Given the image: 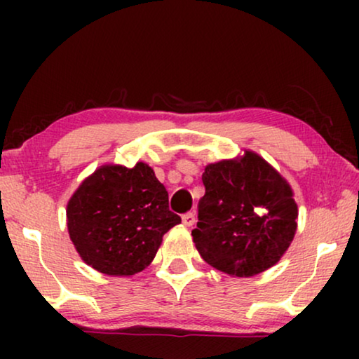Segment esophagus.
I'll return each mask as SVG.
<instances>
[{
  "label": "esophagus",
  "instance_id": "esophagus-1",
  "mask_svg": "<svg viewBox=\"0 0 359 359\" xmlns=\"http://www.w3.org/2000/svg\"><path fill=\"white\" fill-rule=\"evenodd\" d=\"M181 219H183V224L186 225V227H193V225L196 224V215L193 212L184 214Z\"/></svg>",
  "mask_w": 359,
  "mask_h": 359
}]
</instances>
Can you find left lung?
<instances>
[{
  "instance_id": "8db88e82",
  "label": "left lung",
  "mask_w": 359,
  "mask_h": 359,
  "mask_svg": "<svg viewBox=\"0 0 359 359\" xmlns=\"http://www.w3.org/2000/svg\"><path fill=\"white\" fill-rule=\"evenodd\" d=\"M193 242L205 263L250 278L276 264L297 230L291 186L252 150L204 168Z\"/></svg>"
}]
</instances>
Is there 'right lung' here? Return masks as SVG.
<instances>
[{"instance_id": "1", "label": "right lung", "mask_w": 359, "mask_h": 359, "mask_svg": "<svg viewBox=\"0 0 359 359\" xmlns=\"http://www.w3.org/2000/svg\"><path fill=\"white\" fill-rule=\"evenodd\" d=\"M181 224L168 193L144 161L102 165L67 204V227L83 262L109 276H132L154 262L163 235Z\"/></svg>"}]
</instances>
